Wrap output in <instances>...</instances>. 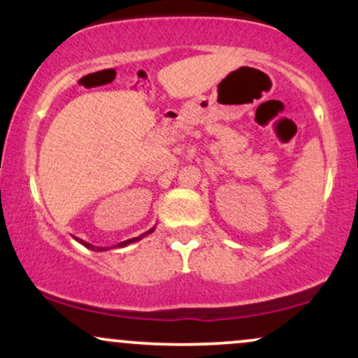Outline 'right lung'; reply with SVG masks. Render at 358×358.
Segmentation results:
<instances>
[{"label": "right lung", "mask_w": 358, "mask_h": 358, "mask_svg": "<svg viewBox=\"0 0 358 358\" xmlns=\"http://www.w3.org/2000/svg\"><path fill=\"white\" fill-rule=\"evenodd\" d=\"M153 231H155V227H153V229H150V231L145 232V234H141V236H138V237H133V239H127V241H124V242H119L117 245H113V248H124V245H127V244H133V242H138V241H141L143 237H146L148 234H151V232H153ZM77 241H79L80 244L84 245V248H87V249H90V250H99V252H101V250H108V249H109V248H108V249H106V248H96V245L89 244V242H85V241H82V239H77ZM113 248H110V249H113Z\"/></svg>", "instance_id": "1"}]
</instances>
